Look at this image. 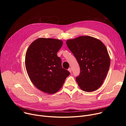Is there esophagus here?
<instances>
[{
  "mask_svg": "<svg viewBox=\"0 0 126 126\" xmlns=\"http://www.w3.org/2000/svg\"><path fill=\"white\" fill-rule=\"evenodd\" d=\"M68 71L70 73H71V72H72V70H71V68H69L68 69Z\"/></svg>",
  "mask_w": 126,
  "mask_h": 126,
  "instance_id": "34e87169",
  "label": "esophagus"
}]
</instances>
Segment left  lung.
Returning <instances> with one entry per match:
<instances>
[{
    "label": "left lung",
    "mask_w": 126,
    "mask_h": 126,
    "mask_svg": "<svg viewBox=\"0 0 126 126\" xmlns=\"http://www.w3.org/2000/svg\"><path fill=\"white\" fill-rule=\"evenodd\" d=\"M66 44L80 66V74L76 79L78 86L85 92L97 90L103 83L110 65L105 45L90 36L68 39Z\"/></svg>",
    "instance_id": "obj_1"
}]
</instances>
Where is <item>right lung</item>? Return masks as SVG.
Returning a JSON list of instances; mask_svg holds the SVG:
<instances>
[{
	"instance_id": "obj_1",
	"label": "right lung",
	"mask_w": 126,
	"mask_h": 126,
	"mask_svg": "<svg viewBox=\"0 0 126 126\" xmlns=\"http://www.w3.org/2000/svg\"><path fill=\"white\" fill-rule=\"evenodd\" d=\"M62 45L59 39L39 38L26 51L25 64L28 75L33 85L44 93L58 92L70 74L62 68L61 60L57 55Z\"/></svg>"
}]
</instances>
